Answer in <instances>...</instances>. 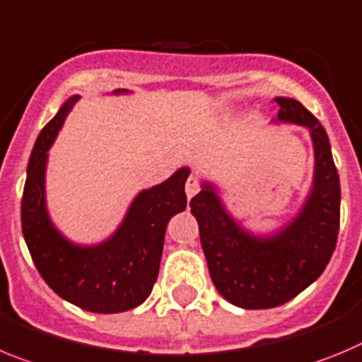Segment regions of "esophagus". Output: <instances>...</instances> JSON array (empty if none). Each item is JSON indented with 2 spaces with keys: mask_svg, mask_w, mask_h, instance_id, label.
Returning <instances> with one entry per match:
<instances>
[{
  "mask_svg": "<svg viewBox=\"0 0 362 362\" xmlns=\"http://www.w3.org/2000/svg\"><path fill=\"white\" fill-rule=\"evenodd\" d=\"M201 190V185H199V179L194 177V175H190L187 181V187H185V192H187V197L192 199L194 195H197V192Z\"/></svg>",
  "mask_w": 362,
  "mask_h": 362,
  "instance_id": "obj_1",
  "label": "esophagus"
}]
</instances>
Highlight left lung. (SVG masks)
<instances>
[{"label": "left lung", "instance_id": "left-lung-1", "mask_svg": "<svg viewBox=\"0 0 362 362\" xmlns=\"http://www.w3.org/2000/svg\"><path fill=\"white\" fill-rule=\"evenodd\" d=\"M274 100V124L307 127L313 140V187L300 211L273 233L257 235L226 210L210 181H203L190 201L211 281L224 300L240 309H273L298 296L321 276L339 233V174L327 132L298 100Z\"/></svg>", "mask_w": 362, "mask_h": 362}]
</instances>
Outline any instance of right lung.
Segmentation results:
<instances>
[{
    "instance_id": "add662e5",
    "label": "right lung",
    "mask_w": 362,
    "mask_h": 362,
    "mask_svg": "<svg viewBox=\"0 0 362 362\" xmlns=\"http://www.w3.org/2000/svg\"><path fill=\"white\" fill-rule=\"evenodd\" d=\"M129 89H115L125 95ZM78 95L62 104L46 124L30 154L21 201L23 237L42 280L62 300L97 314H116L144 303L158 280L165 230L187 208L190 168H177L167 181L132 199L120 226L98 244H75L49 218L46 206L48 151Z\"/></svg>"
}]
</instances>
